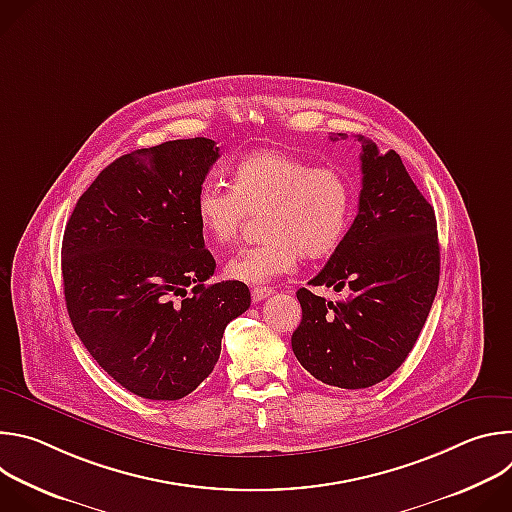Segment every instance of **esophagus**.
Instances as JSON below:
<instances>
[{
    "instance_id": "esophagus-1",
    "label": "esophagus",
    "mask_w": 512,
    "mask_h": 512,
    "mask_svg": "<svg viewBox=\"0 0 512 512\" xmlns=\"http://www.w3.org/2000/svg\"><path fill=\"white\" fill-rule=\"evenodd\" d=\"M273 294V289L271 287H253L251 289V298H253V302H263L265 298H269Z\"/></svg>"
}]
</instances>
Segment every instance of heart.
Wrapping results in <instances>:
<instances>
[{"label": "heart", "mask_w": 512, "mask_h": 512, "mask_svg": "<svg viewBox=\"0 0 512 512\" xmlns=\"http://www.w3.org/2000/svg\"><path fill=\"white\" fill-rule=\"evenodd\" d=\"M356 206L352 180L338 168L314 164L275 150H261L233 168V186L204 182L194 212L202 233L229 245L239 239L247 212H263V243L239 251L227 275L265 283L296 267L300 253L330 255L346 237Z\"/></svg>", "instance_id": "1"}]
</instances>
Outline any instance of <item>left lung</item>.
<instances>
[{"instance_id": "obj_1", "label": "left lung", "mask_w": 512, "mask_h": 512, "mask_svg": "<svg viewBox=\"0 0 512 512\" xmlns=\"http://www.w3.org/2000/svg\"><path fill=\"white\" fill-rule=\"evenodd\" d=\"M346 137L344 133H338ZM338 139V137H332ZM362 141L358 214L312 285L348 291L328 302L298 289L302 322L291 348L318 381L367 389L393 375L411 352L440 283L433 206L397 152Z\"/></svg>"}]
</instances>
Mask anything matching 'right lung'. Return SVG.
<instances>
[{"label": "right lung", "mask_w": 512, "mask_h": 512, "mask_svg": "<svg viewBox=\"0 0 512 512\" xmlns=\"http://www.w3.org/2000/svg\"><path fill=\"white\" fill-rule=\"evenodd\" d=\"M218 160L212 139H174L109 164L72 210L62 239L64 300L85 348L129 393L176 401L214 369L231 320L251 306L243 281L206 283L196 194Z\"/></svg>", "instance_id": "obj_1"}]
</instances>
